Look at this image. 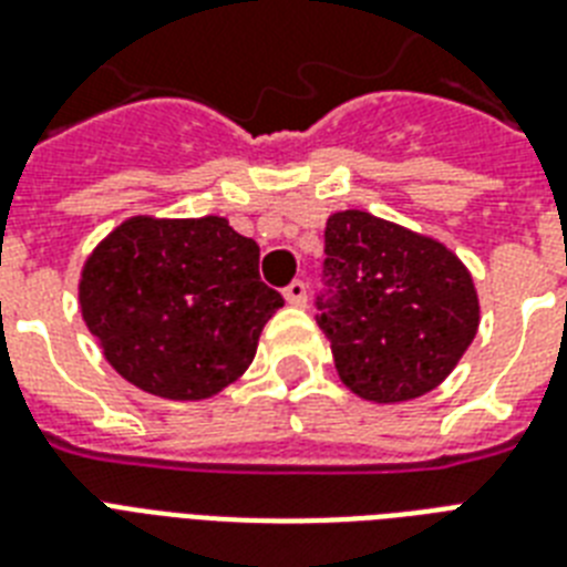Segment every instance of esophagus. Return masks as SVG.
Returning <instances> with one entry per match:
<instances>
[{"label":"esophagus","instance_id":"1","mask_svg":"<svg viewBox=\"0 0 567 567\" xmlns=\"http://www.w3.org/2000/svg\"><path fill=\"white\" fill-rule=\"evenodd\" d=\"M309 288H306V282H300V279H297V282H291L288 285V288H285V300L291 302V306H306V297H309Z\"/></svg>","mask_w":567,"mask_h":567}]
</instances>
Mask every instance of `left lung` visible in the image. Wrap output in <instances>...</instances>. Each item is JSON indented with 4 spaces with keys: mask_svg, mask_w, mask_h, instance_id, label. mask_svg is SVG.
Listing matches in <instances>:
<instances>
[{
    "mask_svg": "<svg viewBox=\"0 0 567 567\" xmlns=\"http://www.w3.org/2000/svg\"><path fill=\"white\" fill-rule=\"evenodd\" d=\"M318 300L336 371L371 403L430 394L480 329L474 276L441 240L359 208L329 214Z\"/></svg>",
    "mask_w": 567,
    "mask_h": 567,
    "instance_id": "obj_1",
    "label": "left lung"
}]
</instances>
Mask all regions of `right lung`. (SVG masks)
<instances>
[{
  "label": "right lung",
  "instance_id": "1",
  "mask_svg": "<svg viewBox=\"0 0 567 567\" xmlns=\"http://www.w3.org/2000/svg\"><path fill=\"white\" fill-rule=\"evenodd\" d=\"M82 318L123 379L164 400H208L244 377L282 293L258 279V244L226 217L135 214L93 247Z\"/></svg>",
  "mask_w": 567,
  "mask_h": 567
}]
</instances>
